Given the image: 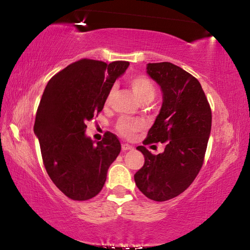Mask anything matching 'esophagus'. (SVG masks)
I'll list each match as a JSON object with an SVG mask.
<instances>
[{
  "instance_id": "obj_1",
  "label": "esophagus",
  "mask_w": 250,
  "mask_h": 250,
  "mask_svg": "<svg viewBox=\"0 0 250 250\" xmlns=\"http://www.w3.org/2000/svg\"><path fill=\"white\" fill-rule=\"evenodd\" d=\"M132 149H133V146L128 145V143H124V145H122V150L124 151H128V150H132Z\"/></svg>"
}]
</instances>
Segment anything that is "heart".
Instances as JSON below:
<instances>
[{
	"label": "heart",
	"instance_id": "b5f03b06",
	"mask_svg": "<svg viewBox=\"0 0 250 250\" xmlns=\"http://www.w3.org/2000/svg\"><path fill=\"white\" fill-rule=\"evenodd\" d=\"M129 84L131 89L133 90L135 97H137L138 100L142 103V101L146 100H153L155 96V87L153 83L151 80L146 77L143 75H137L132 76V77L129 78ZM113 94H115V90H110V92L107 96V100L105 103L109 104L111 101ZM141 128V124L137 121H129V120H120L117 125V129L119 131L120 134L124 135V137L130 138L132 137L134 132Z\"/></svg>",
	"mask_w": 250,
	"mask_h": 250
}]
</instances>
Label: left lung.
Listing matches in <instances>:
<instances>
[{
  "label": "left lung",
  "instance_id": "1",
  "mask_svg": "<svg viewBox=\"0 0 250 250\" xmlns=\"http://www.w3.org/2000/svg\"><path fill=\"white\" fill-rule=\"evenodd\" d=\"M146 74L162 91V105L145 145L166 143L153 155L146 146L145 166L134 174L138 188L150 200L167 201L195 180L204 161L211 128V112L198 80L172 62L146 65Z\"/></svg>",
  "mask_w": 250,
  "mask_h": 250
}]
</instances>
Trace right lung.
Wrapping results in <instances>:
<instances>
[{"mask_svg":"<svg viewBox=\"0 0 250 250\" xmlns=\"http://www.w3.org/2000/svg\"><path fill=\"white\" fill-rule=\"evenodd\" d=\"M128 62L105 64L92 59L67 66L50 78L37 109L34 133L54 184L75 201L90 200L107 179L121 151L120 141L108 132L95 142L86 135V122L103 110L116 79Z\"/></svg>","mask_w":250,"mask_h":250,"instance_id":"add662e5","label":"right lung"}]
</instances>
